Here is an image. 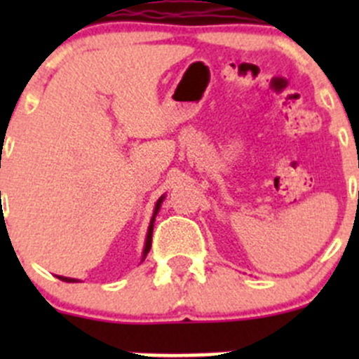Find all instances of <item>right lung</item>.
<instances>
[{"mask_svg":"<svg viewBox=\"0 0 359 359\" xmlns=\"http://www.w3.org/2000/svg\"><path fill=\"white\" fill-rule=\"evenodd\" d=\"M163 200H165V196H161L158 200V203H156V208H154V213H153V219H151V224H149V229H147V238H146V247H144V253H142V260L146 259V255L147 253H149V250H151V241H153V227H154V219H156V215H158V210H159V206H161V203H163ZM59 278V280H62V281H67V283H74V278H66V276H57Z\"/></svg>","mask_w":359,"mask_h":359,"instance_id":"add662e5","label":"right lung"}]
</instances>
